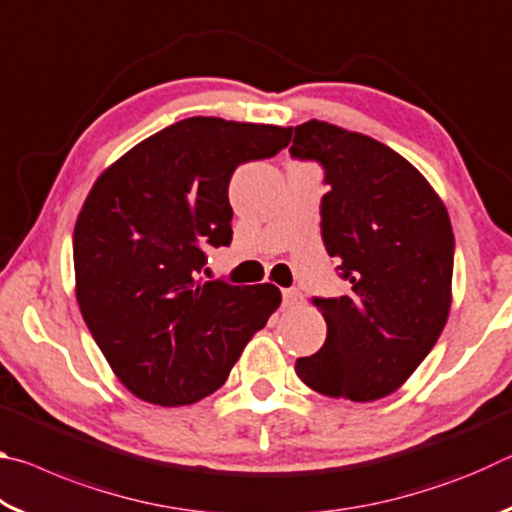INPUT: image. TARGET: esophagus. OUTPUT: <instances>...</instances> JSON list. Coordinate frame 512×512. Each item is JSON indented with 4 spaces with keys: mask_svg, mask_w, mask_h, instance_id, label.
<instances>
[{
    "mask_svg": "<svg viewBox=\"0 0 512 512\" xmlns=\"http://www.w3.org/2000/svg\"><path fill=\"white\" fill-rule=\"evenodd\" d=\"M282 300H284V307H298L302 305V293L298 289H284L282 291Z\"/></svg>",
    "mask_w": 512,
    "mask_h": 512,
    "instance_id": "esophagus-1",
    "label": "esophagus"
}]
</instances>
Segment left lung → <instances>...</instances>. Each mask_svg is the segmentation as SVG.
I'll list each match as a JSON object with an SVG mask.
<instances>
[{
	"label": "left lung",
	"mask_w": 512,
	"mask_h": 512,
	"mask_svg": "<svg viewBox=\"0 0 512 512\" xmlns=\"http://www.w3.org/2000/svg\"><path fill=\"white\" fill-rule=\"evenodd\" d=\"M291 153L325 167L320 235L352 291L316 298L325 345L296 361L320 395L370 402L395 393L436 345L452 307L454 232L429 180L368 135L311 119Z\"/></svg>",
	"instance_id": "8db88e82"
}]
</instances>
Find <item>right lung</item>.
<instances>
[{
	"mask_svg": "<svg viewBox=\"0 0 512 512\" xmlns=\"http://www.w3.org/2000/svg\"><path fill=\"white\" fill-rule=\"evenodd\" d=\"M291 128L189 117L133 146L101 173L74 225L85 325L135 397L185 406L228 379L246 343L280 307L273 284L201 277L207 246L232 239L230 178L273 158Z\"/></svg>",
	"mask_w": 512,
	"mask_h": 512,
	"instance_id": "add662e5",
	"label": "right lung"
}]
</instances>
